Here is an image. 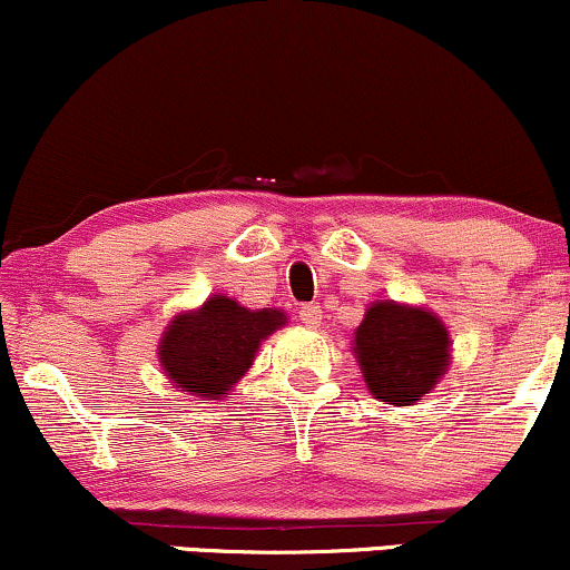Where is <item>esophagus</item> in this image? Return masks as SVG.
Masks as SVG:
<instances>
[{
    "label": "esophagus",
    "instance_id": "obj_1",
    "mask_svg": "<svg viewBox=\"0 0 570 570\" xmlns=\"http://www.w3.org/2000/svg\"><path fill=\"white\" fill-rule=\"evenodd\" d=\"M321 318H324V315H321V305L318 303L299 307V321H303L307 328H318L321 326Z\"/></svg>",
    "mask_w": 570,
    "mask_h": 570
}]
</instances>
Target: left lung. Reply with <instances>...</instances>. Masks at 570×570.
I'll list each match as a JSON object with an SVG mask.
<instances>
[{"label": "left lung", "instance_id": "8db88e82", "mask_svg": "<svg viewBox=\"0 0 570 570\" xmlns=\"http://www.w3.org/2000/svg\"><path fill=\"white\" fill-rule=\"evenodd\" d=\"M353 355L368 393L390 406H414L451 366V334L422 305L376 299L353 332Z\"/></svg>", "mask_w": 570, "mask_h": 570}]
</instances>
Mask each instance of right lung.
Instances as JSON below:
<instances>
[{
    "label": "right lung",
    "mask_w": 570,
    "mask_h": 570,
    "mask_svg": "<svg viewBox=\"0 0 570 570\" xmlns=\"http://www.w3.org/2000/svg\"><path fill=\"white\" fill-rule=\"evenodd\" d=\"M289 324L278 307L238 305L225 294H212L194 311L173 315L159 340L161 372L185 395L223 401L249 372L259 345Z\"/></svg>",
    "instance_id": "obj_1"
}]
</instances>
